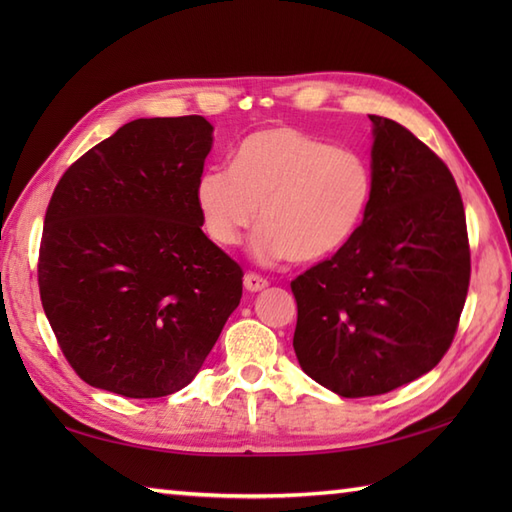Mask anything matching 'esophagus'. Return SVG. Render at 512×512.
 Wrapping results in <instances>:
<instances>
[{
    "label": "esophagus",
    "instance_id": "1",
    "mask_svg": "<svg viewBox=\"0 0 512 512\" xmlns=\"http://www.w3.org/2000/svg\"><path fill=\"white\" fill-rule=\"evenodd\" d=\"M244 288H246L248 292H259V290L268 288V279L259 277V275H255V273H248V275L244 277Z\"/></svg>",
    "mask_w": 512,
    "mask_h": 512
}]
</instances>
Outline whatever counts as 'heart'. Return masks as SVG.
I'll return each instance as SVG.
<instances>
[{"instance_id":"b5f03b06","label":"heart","mask_w":512,"mask_h":512,"mask_svg":"<svg viewBox=\"0 0 512 512\" xmlns=\"http://www.w3.org/2000/svg\"><path fill=\"white\" fill-rule=\"evenodd\" d=\"M372 193V169L358 151L292 127H273L248 136L233 167L204 169L195 184V204L215 244H239L257 220L262 226L253 239L257 259L288 257L308 264L350 242Z\"/></svg>"}]
</instances>
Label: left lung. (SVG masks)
<instances>
[{"label": "left lung", "instance_id": "left-lung-1", "mask_svg": "<svg viewBox=\"0 0 512 512\" xmlns=\"http://www.w3.org/2000/svg\"><path fill=\"white\" fill-rule=\"evenodd\" d=\"M372 121V204L343 248L292 281L295 354L343 398L431 372L458 330L471 279L464 206L449 167L391 118Z\"/></svg>", "mask_w": 512, "mask_h": 512}]
</instances>
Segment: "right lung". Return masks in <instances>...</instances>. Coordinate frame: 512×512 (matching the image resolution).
I'll use <instances>...</instances> for the list:
<instances>
[{
  "mask_svg": "<svg viewBox=\"0 0 512 512\" xmlns=\"http://www.w3.org/2000/svg\"><path fill=\"white\" fill-rule=\"evenodd\" d=\"M204 116L138 118L63 173L39 250L43 312L85 383L160 398L200 372L242 299V268L202 233Z\"/></svg>",
  "mask_w": 512,
  "mask_h": 512,
  "instance_id": "right-lung-1",
  "label": "right lung"
}]
</instances>
